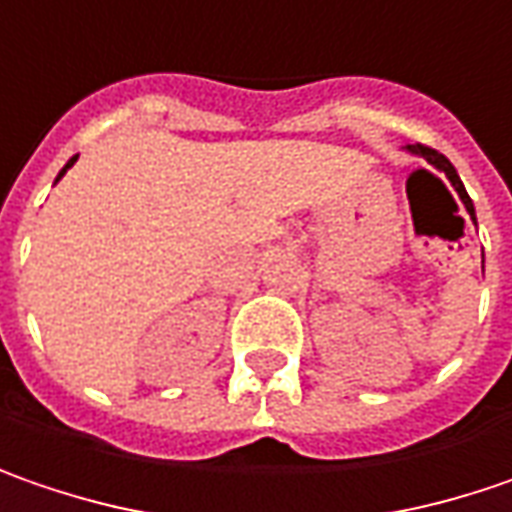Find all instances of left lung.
Listing matches in <instances>:
<instances>
[{
	"mask_svg": "<svg viewBox=\"0 0 512 512\" xmlns=\"http://www.w3.org/2000/svg\"><path fill=\"white\" fill-rule=\"evenodd\" d=\"M409 152H415V155H421V158H426V161H429L432 167L441 169V172L447 175L449 184H452V187H455V192L461 195V201H464V207H467V213H470V216H473V221H475L473 198L467 195V190H464V184H461V178H458V172H455V167L449 164L447 158H444L441 152H435L432 146H423V143H415V146H409Z\"/></svg>",
	"mask_w": 512,
	"mask_h": 512,
	"instance_id": "obj_1",
	"label": "left lung"
}]
</instances>
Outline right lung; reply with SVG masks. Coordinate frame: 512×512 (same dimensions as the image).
<instances>
[{"label": "right lung", "mask_w": 512, "mask_h": 512, "mask_svg": "<svg viewBox=\"0 0 512 512\" xmlns=\"http://www.w3.org/2000/svg\"><path fill=\"white\" fill-rule=\"evenodd\" d=\"M74 161H77V155H74V158H71V161H68V164H65L63 172H60V175H57V181H60V178H63L65 172H68V167H74Z\"/></svg>", "instance_id": "right-lung-1"}]
</instances>
